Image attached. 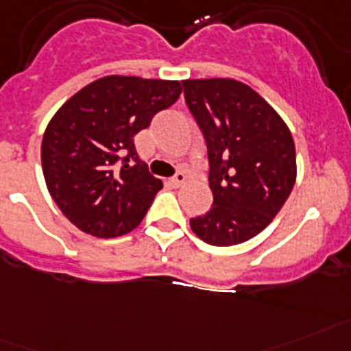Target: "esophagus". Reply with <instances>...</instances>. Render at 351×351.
I'll return each mask as SVG.
<instances>
[{
  "label": "esophagus",
  "mask_w": 351,
  "mask_h": 351,
  "mask_svg": "<svg viewBox=\"0 0 351 351\" xmlns=\"http://www.w3.org/2000/svg\"><path fill=\"white\" fill-rule=\"evenodd\" d=\"M186 179H188L186 173H184V172H178V173H176V176H173L172 179H170V182H172L173 186H182V184L186 182Z\"/></svg>",
  "instance_id": "34e87169"
}]
</instances>
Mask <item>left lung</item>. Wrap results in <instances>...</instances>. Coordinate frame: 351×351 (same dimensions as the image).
Wrapping results in <instances>:
<instances>
[{
	"mask_svg": "<svg viewBox=\"0 0 351 351\" xmlns=\"http://www.w3.org/2000/svg\"><path fill=\"white\" fill-rule=\"evenodd\" d=\"M184 98L208 145L213 206L190 221L211 245H237L263 231L296 182V149L283 118L233 78L182 80Z\"/></svg>",
	"mask_w": 351,
	"mask_h": 351,
	"instance_id": "8db88e82",
	"label": "left lung"
}]
</instances>
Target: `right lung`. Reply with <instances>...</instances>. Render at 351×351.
Wrapping results in <instances>:
<instances>
[{
    "mask_svg": "<svg viewBox=\"0 0 351 351\" xmlns=\"http://www.w3.org/2000/svg\"><path fill=\"white\" fill-rule=\"evenodd\" d=\"M181 91L179 80L107 75L51 117L40 145L43 173L55 204L78 230L117 239L143 221L163 181L140 159L134 136Z\"/></svg>",
    "mask_w": 351,
    "mask_h": 351,
    "instance_id": "obj_1",
    "label": "right lung"
}]
</instances>
